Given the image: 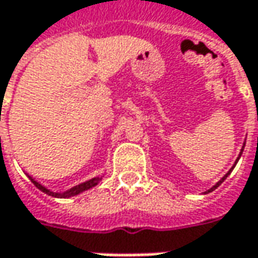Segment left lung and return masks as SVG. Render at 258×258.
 I'll list each match as a JSON object with an SVG mask.
<instances>
[{
	"label": "left lung",
	"instance_id": "8db88e82",
	"mask_svg": "<svg viewBox=\"0 0 258 258\" xmlns=\"http://www.w3.org/2000/svg\"><path fill=\"white\" fill-rule=\"evenodd\" d=\"M241 154H243V149H241ZM241 154H240V156H241ZM238 159H240V158H238ZM235 164H237V162H235ZM234 169V166L233 168H231V169H230V172H231V171H233ZM230 172L228 173H225V176H223V179H221V181H220V182H217L215 183V185H214L213 188H211V189H210V191H207V192H211V191H214V189H215V188H217V186H220V185H221V182H223L224 179H225V178H227V176H228V175H230Z\"/></svg>",
	"mask_w": 258,
	"mask_h": 258
}]
</instances>
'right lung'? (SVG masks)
Here are the masks:
<instances>
[{
  "label": "right lung",
  "mask_w": 258,
  "mask_h": 258,
  "mask_svg": "<svg viewBox=\"0 0 258 258\" xmlns=\"http://www.w3.org/2000/svg\"><path fill=\"white\" fill-rule=\"evenodd\" d=\"M30 179H31V182L34 183L35 186L40 189V191H43V192L48 194V195H51V197H61V198H67V197H73V195H77V194L83 192V191H86V189H89V188H92V186H94V185H97L99 183V181H102V176L99 178H93V179H89V181H86V182L80 183V185H76V186H73L72 189H69V191H66V192L63 194H58V192H53V191H50V189H47L45 186H43L41 183H38L37 181H34L31 176H30Z\"/></svg>",
  "instance_id": "obj_1"
}]
</instances>
